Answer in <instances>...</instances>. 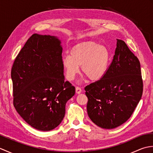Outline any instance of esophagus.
Masks as SVG:
<instances>
[{"instance_id": "1", "label": "esophagus", "mask_w": 153, "mask_h": 153, "mask_svg": "<svg viewBox=\"0 0 153 153\" xmlns=\"http://www.w3.org/2000/svg\"><path fill=\"white\" fill-rule=\"evenodd\" d=\"M82 89L80 88V87H76V93L77 94H79V93H82Z\"/></svg>"}]
</instances>
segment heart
Instances as JSON below:
<instances>
[{"label":"heart","instance_id":"1","mask_svg":"<svg viewBox=\"0 0 153 153\" xmlns=\"http://www.w3.org/2000/svg\"><path fill=\"white\" fill-rule=\"evenodd\" d=\"M110 54L108 48L93 41H86L75 45L70 56H64L62 65L68 80L72 81L79 72L91 82H97L105 76L108 69Z\"/></svg>","mask_w":153,"mask_h":153}]
</instances>
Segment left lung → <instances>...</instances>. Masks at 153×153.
<instances>
[{
    "label": "left lung",
    "instance_id": "left-lung-1",
    "mask_svg": "<svg viewBox=\"0 0 153 153\" xmlns=\"http://www.w3.org/2000/svg\"><path fill=\"white\" fill-rule=\"evenodd\" d=\"M143 87L138 58L124 41L117 39L115 54L105 76L85 87L90 119L104 129L123 124L141 100Z\"/></svg>",
    "mask_w": 153,
    "mask_h": 153
}]
</instances>
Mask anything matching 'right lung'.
<instances>
[{
  "mask_svg": "<svg viewBox=\"0 0 153 153\" xmlns=\"http://www.w3.org/2000/svg\"><path fill=\"white\" fill-rule=\"evenodd\" d=\"M62 47L57 37L35 33L16 56L11 70L14 106L29 125L50 131L60 124L75 87L65 82Z\"/></svg>",
  "mask_w": 153,
  "mask_h": 153,
  "instance_id": "right-lung-1",
  "label": "right lung"
}]
</instances>
